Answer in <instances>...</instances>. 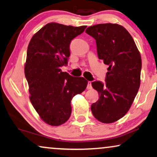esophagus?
Segmentation results:
<instances>
[{
    "instance_id": "esophagus-1",
    "label": "esophagus",
    "mask_w": 157,
    "mask_h": 157,
    "mask_svg": "<svg viewBox=\"0 0 157 157\" xmlns=\"http://www.w3.org/2000/svg\"><path fill=\"white\" fill-rule=\"evenodd\" d=\"M92 82H90V81H88V82H87V88L88 90H90V89H92Z\"/></svg>"
}]
</instances>
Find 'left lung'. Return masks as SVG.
Instances as JSON below:
<instances>
[{
  "label": "left lung",
  "mask_w": 157,
  "mask_h": 157,
  "mask_svg": "<svg viewBox=\"0 0 157 157\" xmlns=\"http://www.w3.org/2000/svg\"><path fill=\"white\" fill-rule=\"evenodd\" d=\"M85 32L95 39L99 59L109 66L105 83L92 82L100 95L91 106L92 112L101 122H114L127 114L138 92L140 53L129 33L118 24H98Z\"/></svg>",
  "instance_id": "1"
}]
</instances>
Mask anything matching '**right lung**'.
Listing matches in <instances>:
<instances>
[{
	"label": "right lung",
	"instance_id": "1",
	"mask_svg": "<svg viewBox=\"0 0 157 157\" xmlns=\"http://www.w3.org/2000/svg\"><path fill=\"white\" fill-rule=\"evenodd\" d=\"M86 28L48 23L33 36L28 45L25 75L30 100L40 118L50 125L67 122L71 114L72 98L87 87L85 78L72 77L60 69L67 65L71 40Z\"/></svg>",
	"mask_w": 157,
	"mask_h": 157
}]
</instances>
